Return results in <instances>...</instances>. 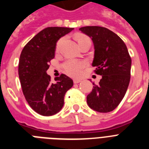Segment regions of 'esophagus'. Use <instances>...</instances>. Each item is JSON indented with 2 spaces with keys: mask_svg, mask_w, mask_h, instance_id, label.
Listing matches in <instances>:
<instances>
[{
  "mask_svg": "<svg viewBox=\"0 0 149 149\" xmlns=\"http://www.w3.org/2000/svg\"><path fill=\"white\" fill-rule=\"evenodd\" d=\"M80 82H81V79H74V80H73V83H74V84H79Z\"/></svg>",
  "mask_w": 149,
  "mask_h": 149,
  "instance_id": "34e87169",
  "label": "esophagus"
}]
</instances>
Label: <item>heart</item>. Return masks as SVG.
Listing matches in <instances>:
<instances>
[{"instance_id":"b5f03b06","label":"heart","mask_w":149,"mask_h":149,"mask_svg":"<svg viewBox=\"0 0 149 149\" xmlns=\"http://www.w3.org/2000/svg\"><path fill=\"white\" fill-rule=\"evenodd\" d=\"M77 41L79 42V45H81L82 43L85 42H91L90 38L86 36H79L77 38ZM63 42H64V38H61L58 41V42L56 44V51L58 52L60 50L61 46L63 45ZM87 63L85 61L82 60H77V59H70L67 60L66 62L64 63L63 64V68L65 72L69 74L70 76L75 78L79 77L83 74L84 69L86 67Z\"/></svg>"}]
</instances>
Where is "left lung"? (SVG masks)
Returning <instances> with one entry per match:
<instances>
[{"label":"left lung","mask_w":149,"mask_h":149,"mask_svg":"<svg viewBox=\"0 0 149 149\" xmlns=\"http://www.w3.org/2000/svg\"><path fill=\"white\" fill-rule=\"evenodd\" d=\"M79 30L90 36L94 45V72L102 76L99 84L93 83L86 97L89 107L100 113L113 111L125 97L131 79L132 58L121 38L111 30L86 26Z\"/></svg>","instance_id":"8db88e82"}]
</instances>
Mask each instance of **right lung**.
<instances>
[{"label":"right lung","instance_id":"obj_1","mask_svg":"<svg viewBox=\"0 0 149 149\" xmlns=\"http://www.w3.org/2000/svg\"><path fill=\"white\" fill-rule=\"evenodd\" d=\"M72 28L49 27L38 32L22 49L18 63V75L28 104L42 116L56 114L63 108L65 93L73 81L65 74L55 79L46 73L55 57L57 41L72 31Z\"/></svg>","mask_w":149,"mask_h":149}]
</instances>
